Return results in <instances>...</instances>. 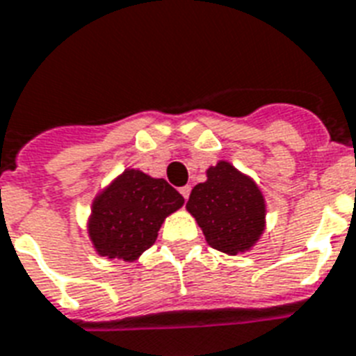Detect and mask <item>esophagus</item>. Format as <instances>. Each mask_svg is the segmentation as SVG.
Returning <instances> with one entry per match:
<instances>
[{
	"instance_id": "obj_1",
	"label": "esophagus",
	"mask_w": 356,
	"mask_h": 356,
	"mask_svg": "<svg viewBox=\"0 0 356 356\" xmlns=\"http://www.w3.org/2000/svg\"><path fill=\"white\" fill-rule=\"evenodd\" d=\"M180 195L184 196V198H189V195H191V186H184V187H180Z\"/></svg>"
}]
</instances>
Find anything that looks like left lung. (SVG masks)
<instances>
[{
	"mask_svg": "<svg viewBox=\"0 0 356 356\" xmlns=\"http://www.w3.org/2000/svg\"><path fill=\"white\" fill-rule=\"evenodd\" d=\"M186 207L215 250L235 255L254 246L264 229V200L254 181L226 161L207 170Z\"/></svg>",
	"mask_w": 356,
	"mask_h": 356,
	"instance_id": "left-lung-1",
	"label": "left lung"
}]
</instances>
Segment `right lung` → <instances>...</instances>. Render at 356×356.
<instances>
[{
    "mask_svg": "<svg viewBox=\"0 0 356 356\" xmlns=\"http://www.w3.org/2000/svg\"><path fill=\"white\" fill-rule=\"evenodd\" d=\"M184 204L163 178L127 170L93 202L90 235L101 255L134 261L154 244L161 222Z\"/></svg>",
    "mask_w": 356,
    "mask_h": 356,
    "instance_id": "obj_1",
    "label": "right lung"
}]
</instances>
